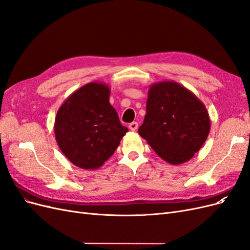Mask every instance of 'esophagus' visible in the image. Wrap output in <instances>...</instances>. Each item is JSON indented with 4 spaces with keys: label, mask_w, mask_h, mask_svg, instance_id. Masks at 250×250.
Wrapping results in <instances>:
<instances>
[{
    "label": "esophagus",
    "mask_w": 250,
    "mask_h": 250,
    "mask_svg": "<svg viewBox=\"0 0 250 250\" xmlns=\"http://www.w3.org/2000/svg\"><path fill=\"white\" fill-rule=\"evenodd\" d=\"M138 123L137 122H132V123H130L129 124V126H128V127H129V129L131 130V131H135V130H137L138 129Z\"/></svg>",
    "instance_id": "34e87169"
}]
</instances>
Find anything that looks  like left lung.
I'll use <instances>...</instances> for the list:
<instances>
[{"label":"left lung","mask_w":250,"mask_h":250,"mask_svg":"<svg viewBox=\"0 0 250 250\" xmlns=\"http://www.w3.org/2000/svg\"><path fill=\"white\" fill-rule=\"evenodd\" d=\"M209 128L206 106L188 88L174 81L150 86L139 133L164 161L179 165L191 160L207 141Z\"/></svg>","instance_id":"left-lung-1"}]
</instances>
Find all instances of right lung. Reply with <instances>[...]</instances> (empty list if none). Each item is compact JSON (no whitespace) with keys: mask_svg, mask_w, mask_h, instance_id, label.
<instances>
[{"mask_svg":"<svg viewBox=\"0 0 250 250\" xmlns=\"http://www.w3.org/2000/svg\"><path fill=\"white\" fill-rule=\"evenodd\" d=\"M110 89L90 82L63 102L55 118L58 146L72 164L85 170L101 167L128 131L109 103Z\"/></svg>","mask_w":250,"mask_h":250,"instance_id":"obj_1","label":"right lung"}]
</instances>
